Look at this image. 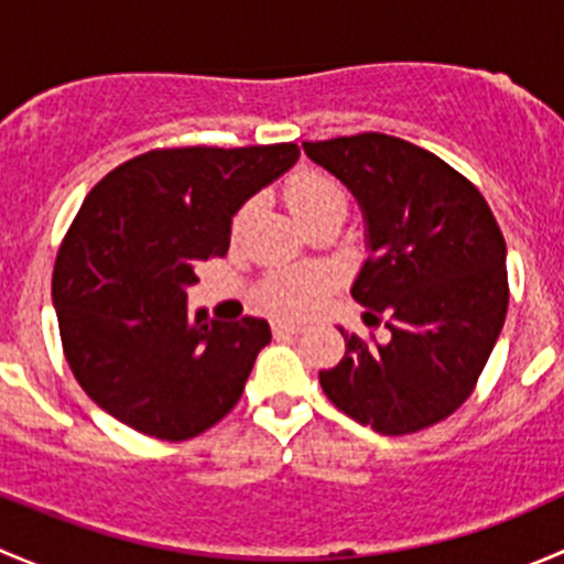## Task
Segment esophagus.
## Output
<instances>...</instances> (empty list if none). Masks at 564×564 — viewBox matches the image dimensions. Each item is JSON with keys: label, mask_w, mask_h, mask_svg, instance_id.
I'll return each instance as SVG.
<instances>
[{"label": "esophagus", "mask_w": 564, "mask_h": 564, "mask_svg": "<svg viewBox=\"0 0 564 564\" xmlns=\"http://www.w3.org/2000/svg\"><path fill=\"white\" fill-rule=\"evenodd\" d=\"M300 333H303V327H300V324L281 322V318H275V322H272V335H275V338H289V335H300Z\"/></svg>", "instance_id": "34e87169"}]
</instances>
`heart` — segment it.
I'll list each match as a JSON object with an SVG mask.
<instances>
[{
  "label": "heart",
  "instance_id": "b5f03b06",
  "mask_svg": "<svg viewBox=\"0 0 564 564\" xmlns=\"http://www.w3.org/2000/svg\"><path fill=\"white\" fill-rule=\"evenodd\" d=\"M286 202L292 213L297 215L300 224L311 226L316 218L327 213H346V187L340 185L335 176L316 172V169H305V172L294 174L286 185ZM253 202H246L231 218V235H240L246 224L253 215ZM335 286V278L329 270L322 267H311V270H283L272 272L256 289V300L264 305L267 311L278 316H308L314 314L318 305L324 303Z\"/></svg>",
  "mask_w": 564,
  "mask_h": 564
}]
</instances>
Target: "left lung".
I'll list each match as a JSON object with an SVG mask.
<instances>
[{
  "label": "left lung",
  "instance_id": "left-lung-1",
  "mask_svg": "<svg viewBox=\"0 0 564 564\" xmlns=\"http://www.w3.org/2000/svg\"><path fill=\"white\" fill-rule=\"evenodd\" d=\"M360 202L368 253L351 297L388 340L344 333L324 395L384 436L431 429L471 395L508 316L505 237L482 193L434 152L388 133L303 141Z\"/></svg>",
  "mask_w": 564,
  "mask_h": 564
}]
</instances>
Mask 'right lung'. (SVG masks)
Instances as JSON below:
<instances>
[{
	"instance_id": "right-lung-1",
	"label": "right lung",
	"mask_w": 564,
	"mask_h": 564,
	"mask_svg": "<svg viewBox=\"0 0 564 564\" xmlns=\"http://www.w3.org/2000/svg\"><path fill=\"white\" fill-rule=\"evenodd\" d=\"M297 158V144L163 147L87 193L51 294L73 377L119 423L185 442L237 406L270 324L191 322L187 286L226 256L231 215Z\"/></svg>"
}]
</instances>
